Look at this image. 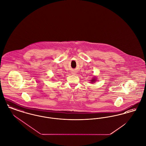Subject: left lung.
<instances>
[{"label": "left lung", "instance_id": "1", "mask_svg": "<svg viewBox=\"0 0 146 146\" xmlns=\"http://www.w3.org/2000/svg\"><path fill=\"white\" fill-rule=\"evenodd\" d=\"M96 79V78H93V79H92V80H91V83H92L95 82V80H96V79Z\"/></svg>", "mask_w": 146, "mask_h": 146}]
</instances>
